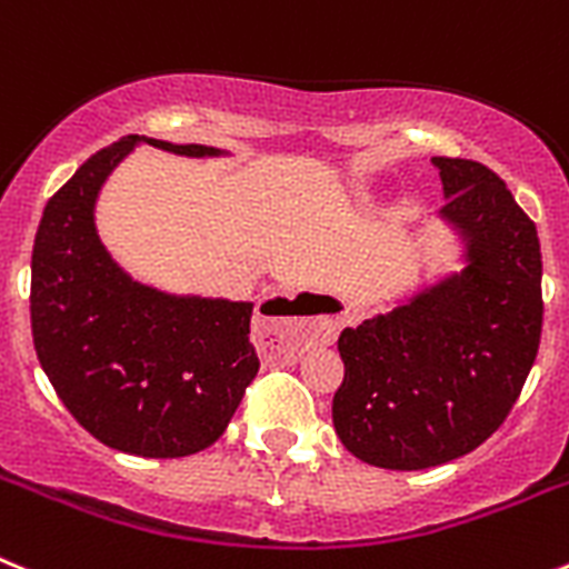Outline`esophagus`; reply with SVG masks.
Returning a JSON list of instances; mask_svg holds the SVG:
<instances>
[{"label": "esophagus", "mask_w": 569, "mask_h": 569, "mask_svg": "<svg viewBox=\"0 0 569 569\" xmlns=\"http://www.w3.org/2000/svg\"><path fill=\"white\" fill-rule=\"evenodd\" d=\"M345 316L347 305L339 296L299 293L290 301V316H259L253 333L268 361L293 365L308 347L330 345L339 336Z\"/></svg>", "instance_id": "obj_1"}]
</instances>
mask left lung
Segmentation results:
<instances>
[{"instance_id": "left-lung-1", "label": "left lung", "mask_w": 569, "mask_h": 569, "mask_svg": "<svg viewBox=\"0 0 569 569\" xmlns=\"http://www.w3.org/2000/svg\"><path fill=\"white\" fill-rule=\"evenodd\" d=\"M465 268L387 313L345 328L333 396L341 445L385 470H427L490 439L507 419L541 339V244L490 168L433 156Z\"/></svg>"}]
</instances>
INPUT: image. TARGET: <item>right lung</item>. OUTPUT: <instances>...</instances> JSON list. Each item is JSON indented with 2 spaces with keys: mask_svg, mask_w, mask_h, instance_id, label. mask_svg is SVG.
Listing matches in <instances>:
<instances>
[{
  "mask_svg": "<svg viewBox=\"0 0 569 569\" xmlns=\"http://www.w3.org/2000/svg\"><path fill=\"white\" fill-rule=\"evenodd\" d=\"M224 156L208 144L124 136L50 196L30 259L39 365L70 416L102 445L144 459L199 453L224 433L259 373L253 301L176 296L130 279L97 230V199L136 144Z\"/></svg>",
  "mask_w": 569,
  "mask_h": 569,
  "instance_id": "add662e5",
  "label": "right lung"
}]
</instances>
